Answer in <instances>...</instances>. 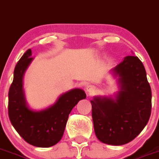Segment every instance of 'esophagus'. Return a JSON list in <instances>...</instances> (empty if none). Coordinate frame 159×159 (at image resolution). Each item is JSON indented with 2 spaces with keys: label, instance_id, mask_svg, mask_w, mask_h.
I'll list each match as a JSON object with an SVG mask.
<instances>
[{
  "label": "esophagus",
  "instance_id": "obj_1",
  "mask_svg": "<svg viewBox=\"0 0 159 159\" xmlns=\"http://www.w3.org/2000/svg\"><path fill=\"white\" fill-rule=\"evenodd\" d=\"M86 92L88 93V94L91 95L92 93H93L95 92V90H96V89H95V87L93 86V85H89L86 86Z\"/></svg>",
  "mask_w": 159,
  "mask_h": 159
}]
</instances>
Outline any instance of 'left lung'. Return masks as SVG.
I'll use <instances>...</instances> for the list:
<instances>
[{
    "label": "left lung",
    "instance_id": "1",
    "mask_svg": "<svg viewBox=\"0 0 159 159\" xmlns=\"http://www.w3.org/2000/svg\"><path fill=\"white\" fill-rule=\"evenodd\" d=\"M119 90L113 96H95L90 101L97 138L113 146L126 144L146 125L151 113V89L143 62L127 56L111 70Z\"/></svg>",
    "mask_w": 159,
    "mask_h": 159
}]
</instances>
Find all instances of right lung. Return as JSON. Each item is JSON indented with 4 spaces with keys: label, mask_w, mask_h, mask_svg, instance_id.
Masks as SVG:
<instances>
[{
    "label": "right lung",
    "mask_w": 159,
    "mask_h": 159,
    "mask_svg": "<svg viewBox=\"0 0 159 159\" xmlns=\"http://www.w3.org/2000/svg\"><path fill=\"white\" fill-rule=\"evenodd\" d=\"M28 49L18 61L13 73V81L9 91V117L11 123L25 142L38 147H50L61 139L69 114L81 99L85 91L72 89L60 95L54 104L41 110L29 106L25 98L23 78L34 60Z\"/></svg>",
    "instance_id": "obj_1"
}]
</instances>
